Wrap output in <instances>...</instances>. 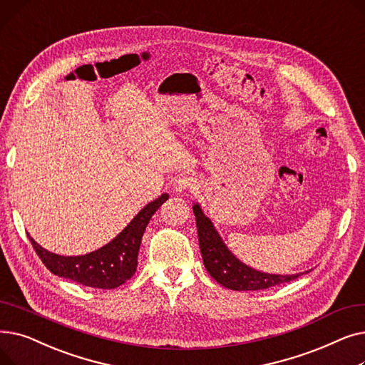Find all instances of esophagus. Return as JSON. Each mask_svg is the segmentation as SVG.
I'll return each mask as SVG.
<instances>
[{"label": "esophagus", "instance_id": "34e87169", "mask_svg": "<svg viewBox=\"0 0 365 365\" xmlns=\"http://www.w3.org/2000/svg\"><path fill=\"white\" fill-rule=\"evenodd\" d=\"M195 187V179L190 176H182L175 182V192L182 195V194H187Z\"/></svg>", "mask_w": 365, "mask_h": 365}]
</instances>
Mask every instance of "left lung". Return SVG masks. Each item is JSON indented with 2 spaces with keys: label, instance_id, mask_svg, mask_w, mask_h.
I'll use <instances>...</instances> for the list:
<instances>
[{
  "label": "left lung",
  "instance_id": "left-lung-1",
  "mask_svg": "<svg viewBox=\"0 0 365 365\" xmlns=\"http://www.w3.org/2000/svg\"><path fill=\"white\" fill-rule=\"evenodd\" d=\"M192 210L195 215L200 250L205 269L210 277L216 279L220 285L226 287V289L235 292L266 290L284 282H290L303 275L302 272L293 275L267 274L247 266L229 250L220 234L216 231L213 222L204 215L201 205L195 202ZM309 271H306V274Z\"/></svg>",
  "mask_w": 365,
  "mask_h": 365
}]
</instances>
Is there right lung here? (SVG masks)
Instances as JSON below:
<instances>
[{"label": "right lung", "instance_id": "add662e5", "mask_svg": "<svg viewBox=\"0 0 365 365\" xmlns=\"http://www.w3.org/2000/svg\"><path fill=\"white\" fill-rule=\"evenodd\" d=\"M168 200L163 194L146 204L123 231L106 245L81 256H61L51 253L28 234L36 255L47 269L57 277L72 279L91 289H117L130 279L138 267V255L145 229L153 213Z\"/></svg>", "mask_w": 365, "mask_h": 365}]
</instances>
